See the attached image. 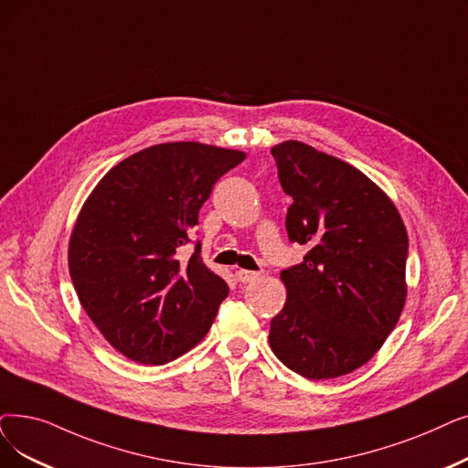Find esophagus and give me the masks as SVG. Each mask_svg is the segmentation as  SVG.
Here are the masks:
<instances>
[{"mask_svg": "<svg viewBox=\"0 0 468 468\" xmlns=\"http://www.w3.org/2000/svg\"><path fill=\"white\" fill-rule=\"evenodd\" d=\"M237 277H239L240 282H252L260 277V273L258 271H249V270H239Z\"/></svg>", "mask_w": 468, "mask_h": 468, "instance_id": "34e87169", "label": "esophagus"}]
</instances>
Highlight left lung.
<instances>
[{
    "instance_id": "left-lung-1",
    "label": "left lung",
    "mask_w": 468,
    "mask_h": 468,
    "mask_svg": "<svg viewBox=\"0 0 468 468\" xmlns=\"http://www.w3.org/2000/svg\"><path fill=\"white\" fill-rule=\"evenodd\" d=\"M271 154L292 197L289 239L308 254L281 271L287 302L271 319L270 346L310 380L348 375L399 321L408 229L392 198L348 162L294 139Z\"/></svg>"
}]
</instances>
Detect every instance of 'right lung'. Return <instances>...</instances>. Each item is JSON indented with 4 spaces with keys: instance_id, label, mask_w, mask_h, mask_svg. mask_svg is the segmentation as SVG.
Listing matches in <instances>:
<instances>
[{
    "instance_id": "add662e5",
    "label": "right lung",
    "mask_w": 468,
    "mask_h": 468,
    "mask_svg": "<svg viewBox=\"0 0 468 468\" xmlns=\"http://www.w3.org/2000/svg\"><path fill=\"white\" fill-rule=\"evenodd\" d=\"M245 153L197 141L158 144L101 177L69 240V271L80 303L111 346L162 365L205 338L229 287L179 249L198 223L216 181Z\"/></svg>"
}]
</instances>
